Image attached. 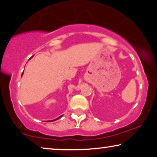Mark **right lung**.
<instances>
[{"label":"right lung","instance_id":"obj_1","mask_svg":"<svg viewBox=\"0 0 157 157\" xmlns=\"http://www.w3.org/2000/svg\"><path fill=\"white\" fill-rule=\"evenodd\" d=\"M33 56H32V57H33ZM31 57V58H32ZM23 74H23H22V75ZM63 117V115H61V116H60V117H58L57 118V119H54V120H51V121H47V122H51V121H56V120H58V119H60V118H61V117Z\"/></svg>","mask_w":157,"mask_h":157}]
</instances>
